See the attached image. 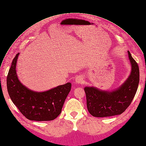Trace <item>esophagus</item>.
I'll return each mask as SVG.
<instances>
[{
  "label": "esophagus",
  "instance_id": "esophagus-1",
  "mask_svg": "<svg viewBox=\"0 0 146 146\" xmlns=\"http://www.w3.org/2000/svg\"><path fill=\"white\" fill-rule=\"evenodd\" d=\"M75 82L77 84H82L83 83V79L82 77H77L75 79Z\"/></svg>",
  "mask_w": 146,
  "mask_h": 146
}]
</instances>
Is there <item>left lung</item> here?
I'll return each mask as SVG.
<instances>
[{
	"instance_id": "8db88e82",
	"label": "left lung",
	"mask_w": 146,
	"mask_h": 146,
	"mask_svg": "<svg viewBox=\"0 0 146 146\" xmlns=\"http://www.w3.org/2000/svg\"><path fill=\"white\" fill-rule=\"evenodd\" d=\"M131 72L127 79L119 87L112 90H103L94 86H86L87 108L94 117H104L123 113L131 103L139 83V68L127 51Z\"/></svg>"
}]
</instances>
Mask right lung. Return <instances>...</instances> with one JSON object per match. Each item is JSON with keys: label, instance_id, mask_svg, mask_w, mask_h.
I'll list each match as a JSON object with an SVG mask.
<instances>
[{"label": "right lung", "instance_id": "obj_1", "mask_svg": "<svg viewBox=\"0 0 146 146\" xmlns=\"http://www.w3.org/2000/svg\"><path fill=\"white\" fill-rule=\"evenodd\" d=\"M18 53L13 59L7 77V89L12 101L30 120L50 121L59 115L70 90L71 83L44 92L33 91L19 80L16 73Z\"/></svg>", "mask_w": 146, "mask_h": 146}]
</instances>
